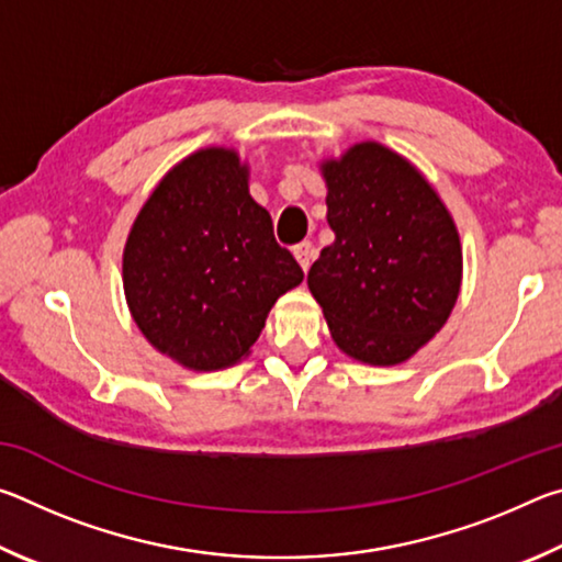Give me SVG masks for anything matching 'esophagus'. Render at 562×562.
<instances>
[{
	"instance_id": "34e87169",
	"label": "esophagus",
	"mask_w": 562,
	"mask_h": 562,
	"mask_svg": "<svg viewBox=\"0 0 562 562\" xmlns=\"http://www.w3.org/2000/svg\"><path fill=\"white\" fill-rule=\"evenodd\" d=\"M292 255H294V260L300 262V268L307 272L312 260H315V247H312V243H300V245H294Z\"/></svg>"
}]
</instances>
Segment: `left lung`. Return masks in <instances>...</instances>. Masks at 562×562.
Listing matches in <instances>:
<instances>
[{
  "instance_id": "obj_1",
  "label": "left lung",
  "mask_w": 562,
  "mask_h": 562,
  "mask_svg": "<svg viewBox=\"0 0 562 562\" xmlns=\"http://www.w3.org/2000/svg\"><path fill=\"white\" fill-rule=\"evenodd\" d=\"M335 243L307 284L347 357L394 367L429 345L461 292L463 252L449 207L422 170L376 140L319 164Z\"/></svg>"
}]
</instances>
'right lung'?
Segmentation results:
<instances>
[{"label": "right lung", "instance_id": "1", "mask_svg": "<svg viewBox=\"0 0 562 562\" xmlns=\"http://www.w3.org/2000/svg\"><path fill=\"white\" fill-rule=\"evenodd\" d=\"M237 150L207 146L148 195L123 247V292L150 347L193 372L250 355L272 304L302 282Z\"/></svg>", "mask_w": 562, "mask_h": 562}]
</instances>
